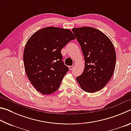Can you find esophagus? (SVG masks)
<instances>
[{"mask_svg": "<svg viewBox=\"0 0 131 131\" xmlns=\"http://www.w3.org/2000/svg\"><path fill=\"white\" fill-rule=\"evenodd\" d=\"M69 69H70V70H72L74 68V66H73H73H70L69 67Z\"/></svg>", "mask_w": 131, "mask_h": 131, "instance_id": "esophagus-1", "label": "esophagus"}]
</instances>
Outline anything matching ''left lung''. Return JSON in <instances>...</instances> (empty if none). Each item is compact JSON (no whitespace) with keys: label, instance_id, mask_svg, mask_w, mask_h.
I'll list each match as a JSON object with an SVG mask.
<instances>
[{"label":"left lung","instance_id":"8db88e82","mask_svg":"<svg viewBox=\"0 0 131 131\" xmlns=\"http://www.w3.org/2000/svg\"><path fill=\"white\" fill-rule=\"evenodd\" d=\"M73 32L80 44L85 67L76 80L84 91L93 93L106 86L113 74L116 54L110 39L97 29L92 27L73 28Z\"/></svg>","mask_w":131,"mask_h":131}]
</instances>
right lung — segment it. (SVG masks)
Here are the masks:
<instances>
[{
	"mask_svg": "<svg viewBox=\"0 0 131 131\" xmlns=\"http://www.w3.org/2000/svg\"><path fill=\"white\" fill-rule=\"evenodd\" d=\"M75 39L68 29L50 26L37 31L28 39L24 50V68L37 91L49 95L58 89L69 70L61 51Z\"/></svg>",
	"mask_w": 131,
	"mask_h": 131,
	"instance_id": "add662e5",
	"label": "right lung"
}]
</instances>
